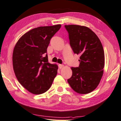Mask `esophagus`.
Listing matches in <instances>:
<instances>
[{
    "instance_id": "esophagus-1",
    "label": "esophagus",
    "mask_w": 121,
    "mask_h": 121,
    "mask_svg": "<svg viewBox=\"0 0 121 121\" xmlns=\"http://www.w3.org/2000/svg\"><path fill=\"white\" fill-rule=\"evenodd\" d=\"M64 65H62V64H59V67L60 69H62V68H64Z\"/></svg>"
}]
</instances>
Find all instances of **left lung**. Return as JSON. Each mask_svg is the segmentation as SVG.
I'll return each mask as SVG.
<instances>
[{"label":"left lung","mask_w":121,"mask_h":121,"mask_svg":"<svg viewBox=\"0 0 121 121\" xmlns=\"http://www.w3.org/2000/svg\"><path fill=\"white\" fill-rule=\"evenodd\" d=\"M70 45L74 53L80 55V64L71 68L73 74L68 82L79 94H88L98 86L103 74L104 53L100 39L85 26L65 25Z\"/></svg>","instance_id":"left-lung-1"}]
</instances>
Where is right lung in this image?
<instances>
[{
	"label": "right lung",
	"instance_id": "add662e5",
	"mask_svg": "<svg viewBox=\"0 0 121 121\" xmlns=\"http://www.w3.org/2000/svg\"><path fill=\"white\" fill-rule=\"evenodd\" d=\"M61 25L39 27L27 32L17 42L13 52V67L19 83L30 93L40 94L51 87L58 66L48 61L47 48Z\"/></svg>",
	"mask_w": 121,
	"mask_h": 121
}]
</instances>
